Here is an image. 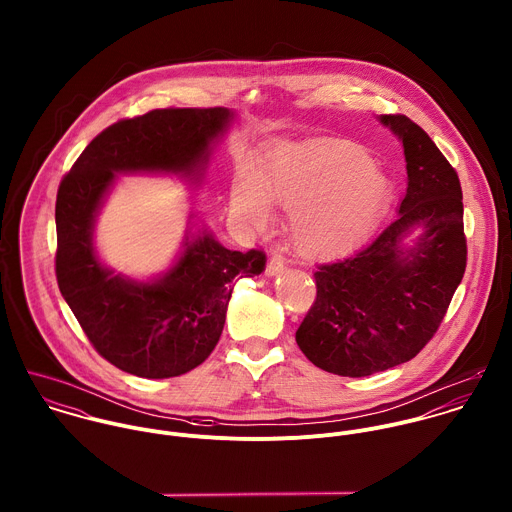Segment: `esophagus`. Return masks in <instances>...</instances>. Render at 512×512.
Listing matches in <instances>:
<instances>
[{"instance_id": "obj_1", "label": "esophagus", "mask_w": 512, "mask_h": 512, "mask_svg": "<svg viewBox=\"0 0 512 512\" xmlns=\"http://www.w3.org/2000/svg\"><path fill=\"white\" fill-rule=\"evenodd\" d=\"M284 260L280 258V256H274L270 262H268V266H266V274L268 276H278L282 270H284Z\"/></svg>"}]
</instances>
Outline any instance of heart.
<instances>
[{"instance_id": "obj_1", "label": "heart", "mask_w": 512, "mask_h": 512, "mask_svg": "<svg viewBox=\"0 0 512 512\" xmlns=\"http://www.w3.org/2000/svg\"><path fill=\"white\" fill-rule=\"evenodd\" d=\"M386 197V179L365 149L323 140L270 153L258 177L242 171L232 185L230 207L256 230L268 226L272 203L293 209L292 236L299 250L333 256L365 234Z\"/></svg>"}]
</instances>
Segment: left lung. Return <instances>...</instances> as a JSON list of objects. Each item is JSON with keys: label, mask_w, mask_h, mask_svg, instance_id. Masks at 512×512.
<instances>
[{"label": "left lung", "mask_w": 512, "mask_h": 512, "mask_svg": "<svg viewBox=\"0 0 512 512\" xmlns=\"http://www.w3.org/2000/svg\"><path fill=\"white\" fill-rule=\"evenodd\" d=\"M380 122L404 146L408 189L398 217L349 256L317 266V297L295 331L313 365L353 378L414 359L436 335L467 264L457 171L410 118ZM416 229L417 244L406 249Z\"/></svg>", "instance_id": "1"}]
</instances>
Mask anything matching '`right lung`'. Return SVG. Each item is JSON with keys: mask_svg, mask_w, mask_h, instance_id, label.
Here are the masks:
<instances>
[{"mask_svg": "<svg viewBox=\"0 0 512 512\" xmlns=\"http://www.w3.org/2000/svg\"><path fill=\"white\" fill-rule=\"evenodd\" d=\"M226 108H161L100 132L57 191V284L92 347L144 378L179 376L217 347L236 280L266 268L262 250H228L209 232L185 238L175 266L155 282L114 276L94 252L92 230L116 173L197 175L226 130Z\"/></svg>", "mask_w": 512, "mask_h": 512, "instance_id": "1", "label": "right lung"}]
</instances>
